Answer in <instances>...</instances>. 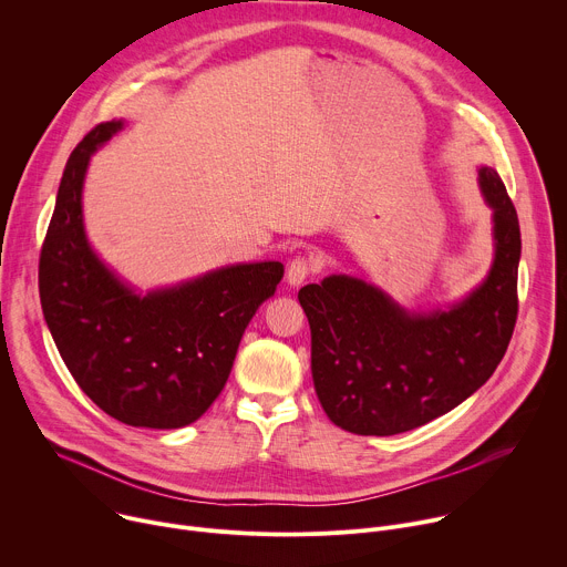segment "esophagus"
Returning <instances> with one entry per match:
<instances>
[{
  "mask_svg": "<svg viewBox=\"0 0 567 567\" xmlns=\"http://www.w3.org/2000/svg\"><path fill=\"white\" fill-rule=\"evenodd\" d=\"M313 271H316L313 260L307 258V256H298V258H293V260L289 262V267H287V282H289L291 287H298V285H302Z\"/></svg>",
  "mask_w": 567,
  "mask_h": 567,
  "instance_id": "34e87169",
  "label": "esophagus"
}]
</instances>
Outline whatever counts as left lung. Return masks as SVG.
<instances>
[{
	"mask_svg": "<svg viewBox=\"0 0 567 567\" xmlns=\"http://www.w3.org/2000/svg\"><path fill=\"white\" fill-rule=\"evenodd\" d=\"M477 184L494 213V262L449 309L409 311L352 276L298 291L313 388L343 431L383 437L424 426L460 406L503 361L518 313L520 226L494 168L482 166Z\"/></svg>",
	"mask_w": 567,
	"mask_h": 567,
	"instance_id": "1",
	"label": "left lung"
}]
</instances>
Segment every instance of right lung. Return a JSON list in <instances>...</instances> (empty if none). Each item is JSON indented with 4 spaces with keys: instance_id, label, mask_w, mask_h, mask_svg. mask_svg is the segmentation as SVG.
Returning a JSON list of instances; mask_svg holds the SVG:
<instances>
[{
    "instance_id": "right-lung-1",
    "label": "right lung",
    "mask_w": 567,
    "mask_h": 567,
    "mask_svg": "<svg viewBox=\"0 0 567 567\" xmlns=\"http://www.w3.org/2000/svg\"><path fill=\"white\" fill-rule=\"evenodd\" d=\"M123 125H96L66 161L40 254V302L64 365L101 411L127 426L182 429L219 396L285 267L230 265L147 293L123 282L92 249L83 219L90 158Z\"/></svg>"
}]
</instances>
